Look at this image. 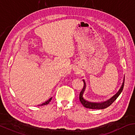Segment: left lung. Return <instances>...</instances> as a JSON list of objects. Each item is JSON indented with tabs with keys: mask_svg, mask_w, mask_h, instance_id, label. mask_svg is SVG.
<instances>
[{
	"mask_svg": "<svg viewBox=\"0 0 135 135\" xmlns=\"http://www.w3.org/2000/svg\"><path fill=\"white\" fill-rule=\"evenodd\" d=\"M83 81L84 83V86L83 87V89L81 90L80 93V95H79L80 101V102L82 104V105H83L84 107H86V108H87L101 109H104V108H107L108 107L111 105V104L117 100V98L118 97V96L120 95V94L121 93V92L123 90V86H124L125 77H124V78H123V82L122 84V86H121V87H120L119 90L118 91V92L117 93V94L115 95H114L111 98H110L109 100L105 101V102L101 103L90 102V101H88L86 100L83 98V93L85 91V89H86V82H85V81H84V80H83Z\"/></svg>",
	"mask_w": 135,
	"mask_h": 135,
	"instance_id": "left-lung-1",
	"label": "left lung"
}]
</instances>
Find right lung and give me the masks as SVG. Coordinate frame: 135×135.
Returning a JSON list of instances; mask_svg holds the SVG:
<instances>
[{
    "label": "right lung",
    "mask_w": 135,
    "mask_h": 135,
    "mask_svg": "<svg viewBox=\"0 0 135 135\" xmlns=\"http://www.w3.org/2000/svg\"><path fill=\"white\" fill-rule=\"evenodd\" d=\"M51 100H52V98H50L48 100H47L46 101H45V103H44L43 104H41V105H39L40 106H42V105H47V104H48L49 103V102H50V101H51Z\"/></svg>",
    "instance_id": "1"
}]
</instances>
